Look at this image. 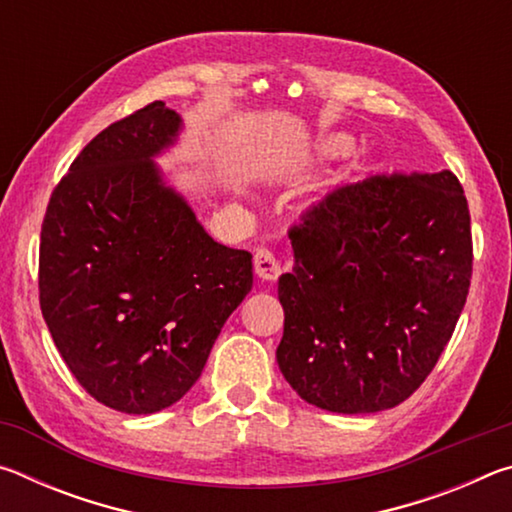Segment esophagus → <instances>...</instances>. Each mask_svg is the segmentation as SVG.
I'll list each match as a JSON object with an SVG mask.
<instances>
[{
    "label": "esophagus",
    "instance_id": "obj_1",
    "mask_svg": "<svg viewBox=\"0 0 512 512\" xmlns=\"http://www.w3.org/2000/svg\"><path fill=\"white\" fill-rule=\"evenodd\" d=\"M255 273H257V277H262V280H277V277H280L282 266H280V259L275 257L273 250L257 248Z\"/></svg>",
    "mask_w": 512,
    "mask_h": 512
}]
</instances>
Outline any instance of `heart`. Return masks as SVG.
<instances>
[{
  "instance_id": "1",
  "label": "heart",
  "mask_w": 512,
  "mask_h": 512,
  "mask_svg": "<svg viewBox=\"0 0 512 512\" xmlns=\"http://www.w3.org/2000/svg\"><path fill=\"white\" fill-rule=\"evenodd\" d=\"M320 146L327 155H345L352 149V140L348 135H327Z\"/></svg>"
}]
</instances>
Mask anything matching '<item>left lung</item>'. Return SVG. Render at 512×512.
<instances>
[{
    "mask_svg": "<svg viewBox=\"0 0 512 512\" xmlns=\"http://www.w3.org/2000/svg\"><path fill=\"white\" fill-rule=\"evenodd\" d=\"M277 366L332 413L393 409L452 339L472 277L470 210L452 171L341 185L289 230Z\"/></svg>",
    "mask_w": 512,
    "mask_h": 512,
    "instance_id": "obj_1",
    "label": "left lung"
}]
</instances>
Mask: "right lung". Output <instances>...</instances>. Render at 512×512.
Returning <instances> with one entry per match:
<instances>
[{
	"label": "right lung",
	"instance_id": "right-lung-1",
	"mask_svg": "<svg viewBox=\"0 0 512 512\" xmlns=\"http://www.w3.org/2000/svg\"><path fill=\"white\" fill-rule=\"evenodd\" d=\"M180 131L162 101L110 124L54 189L40 232L51 339L94 400L131 415L196 384L253 289V255L207 235L155 164Z\"/></svg>",
	"mask_w": 512,
	"mask_h": 512
}]
</instances>
